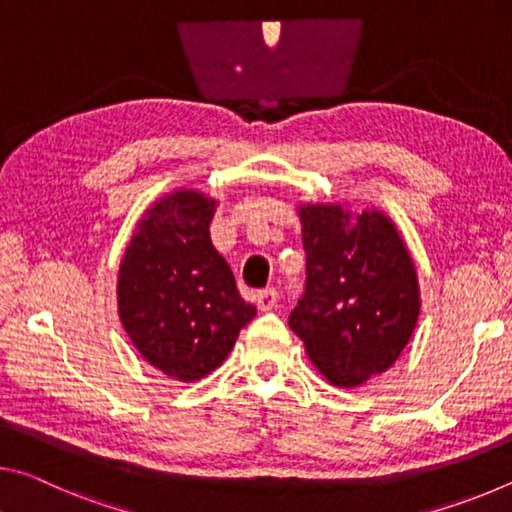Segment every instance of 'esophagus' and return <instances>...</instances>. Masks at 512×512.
I'll list each match as a JSON object with an SVG mask.
<instances>
[{
  "label": "esophagus",
  "instance_id": "1",
  "mask_svg": "<svg viewBox=\"0 0 512 512\" xmlns=\"http://www.w3.org/2000/svg\"><path fill=\"white\" fill-rule=\"evenodd\" d=\"M277 298H280V293H277V289L268 287V289H262L257 293V307L262 311H271L275 305H277Z\"/></svg>",
  "mask_w": 512,
  "mask_h": 512
}]
</instances>
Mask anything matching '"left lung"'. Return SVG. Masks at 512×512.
I'll use <instances>...</instances> for the list:
<instances>
[{"label": "left lung", "mask_w": 512, "mask_h": 512, "mask_svg": "<svg viewBox=\"0 0 512 512\" xmlns=\"http://www.w3.org/2000/svg\"><path fill=\"white\" fill-rule=\"evenodd\" d=\"M307 255L305 293L289 327L334 386H359L386 372L420 314L415 266L391 219L341 205L300 207Z\"/></svg>", "instance_id": "obj_1"}]
</instances>
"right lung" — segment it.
I'll return each instance as SVG.
<instances>
[{"label":"right lung","instance_id":"add662e5","mask_svg":"<svg viewBox=\"0 0 512 512\" xmlns=\"http://www.w3.org/2000/svg\"><path fill=\"white\" fill-rule=\"evenodd\" d=\"M214 205L189 189L162 198L137 225L119 268L124 329L151 366L178 381L219 368L257 314L212 246Z\"/></svg>","mask_w":512,"mask_h":512}]
</instances>
